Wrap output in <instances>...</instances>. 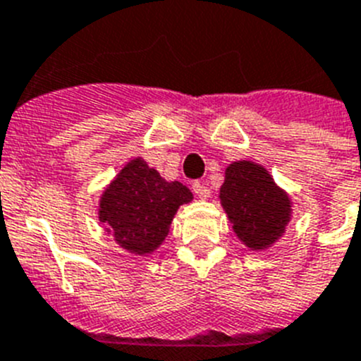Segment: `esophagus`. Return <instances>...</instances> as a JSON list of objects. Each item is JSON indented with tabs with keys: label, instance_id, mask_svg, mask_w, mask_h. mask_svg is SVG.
Returning <instances> with one entry per match:
<instances>
[{
	"label": "esophagus",
	"instance_id": "obj_1",
	"mask_svg": "<svg viewBox=\"0 0 361 361\" xmlns=\"http://www.w3.org/2000/svg\"><path fill=\"white\" fill-rule=\"evenodd\" d=\"M192 190H194V194H196V196L202 200H207L209 196H211V189H209V187H207L203 181H194Z\"/></svg>",
	"mask_w": 361,
	"mask_h": 361
}]
</instances>
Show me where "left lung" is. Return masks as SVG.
Masks as SVG:
<instances>
[{
  "label": "left lung",
  "instance_id": "left-lung-1",
  "mask_svg": "<svg viewBox=\"0 0 361 361\" xmlns=\"http://www.w3.org/2000/svg\"><path fill=\"white\" fill-rule=\"evenodd\" d=\"M219 200L236 236L252 250L271 247L290 219L289 196L255 161L228 165Z\"/></svg>",
  "mask_w": 361,
  "mask_h": 361
}]
</instances>
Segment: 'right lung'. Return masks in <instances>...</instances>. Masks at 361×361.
I'll use <instances>...</instances> for the list:
<instances>
[{"label":"right lung","instance_id":"obj_1","mask_svg":"<svg viewBox=\"0 0 361 361\" xmlns=\"http://www.w3.org/2000/svg\"><path fill=\"white\" fill-rule=\"evenodd\" d=\"M192 200L180 181H167L145 159L128 161L99 200V221L128 252L150 255L169 234L180 205Z\"/></svg>","mask_w":361,"mask_h":361}]
</instances>
